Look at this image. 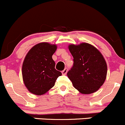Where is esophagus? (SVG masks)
I'll list each match as a JSON object with an SVG mask.
<instances>
[{
  "label": "esophagus",
  "mask_w": 125,
  "mask_h": 125,
  "mask_svg": "<svg viewBox=\"0 0 125 125\" xmlns=\"http://www.w3.org/2000/svg\"><path fill=\"white\" fill-rule=\"evenodd\" d=\"M67 72V68H65V69H64V70L62 71V75H66Z\"/></svg>",
  "instance_id": "esophagus-1"
}]
</instances>
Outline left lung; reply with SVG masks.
Here are the masks:
<instances>
[{
    "label": "left lung",
    "mask_w": 125,
    "mask_h": 125,
    "mask_svg": "<svg viewBox=\"0 0 125 125\" xmlns=\"http://www.w3.org/2000/svg\"><path fill=\"white\" fill-rule=\"evenodd\" d=\"M73 65L67 72L73 86L83 94H91L103 84L107 75V64L100 52L91 44H70Z\"/></svg>",
    "instance_id": "obj_1"
}]
</instances>
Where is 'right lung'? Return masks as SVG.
Here are the masks:
<instances>
[{"label":"right lung","instance_id":"add662e5","mask_svg":"<svg viewBox=\"0 0 125 125\" xmlns=\"http://www.w3.org/2000/svg\"><path fill=\"white\" fill-rule=\"evenodd\" d=\"M56 49V44L40 42L26 55L22 64V79L25 87L33 94H45L62 75L55 69V62L52 59Z\"/></svg>","mask_w":125,"mask_h":125}]
</instances>
